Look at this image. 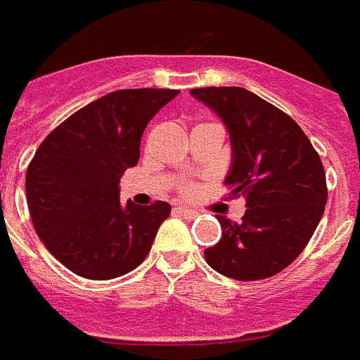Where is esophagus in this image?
<instances>
[{"mask_svg": "<svg viewBox=\"0 0 360 360\" xmlns=\"http://www.w3.org/2000/svg\"><path fill=\"white\" fill-rule=\"evenodd\" d=\"M175 212L183 216V218H186V220H192V218H195V216H198V210L186 209V207H177V209H175Z\"/></svg>", "mask_w": 360, "mask_h": 360, "instance_id": "obj_1", "label": "esophagus"}]
</instances>
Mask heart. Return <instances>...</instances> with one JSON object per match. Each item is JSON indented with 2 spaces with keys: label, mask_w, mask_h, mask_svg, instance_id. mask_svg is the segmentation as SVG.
Instances as JSON below:
<instances>
[{
  "label": "heart",
  "mask_w": 360,
  "mask_h": 360,
  "mask_svg": "<svg viewBox=\"0 0 360 360\" xmlns=\"http://www.w3.org/2000/svg\"><path fill=\"white\" fill-rule=\"evenodd\" d=\"M181 192H183V194H185V195H192L195 192V186L194 185H188V183H186V185H183Z\"/></svg>",
  "instance_id": "b5f03b06"
}]
</instances>
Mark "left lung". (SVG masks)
Wrapping results in <instances>:
<instances>
[{
  "label": "left lung",
  "mask_w": 360,
  "mask_h": 360,
  "mask_svg": "<svg viewBox=\"0 0 360 360\" xmlns=\"http://www.w3.org/2000/svg\"><path fill=\"white\" fill-rule=\"evenodd\" d=\"M190 94L214 110L229 131V198H246L242 221L218 216L220 242L207 264L238 281L285 270L314 235L327 203L320 155L286 112L240 86H205Z\"/></svg>",
  "instance_id": "8db88e82"
}]
</instances>
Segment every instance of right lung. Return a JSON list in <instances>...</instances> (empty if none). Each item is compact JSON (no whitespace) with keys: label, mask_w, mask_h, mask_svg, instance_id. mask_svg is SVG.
Segmentation results:
<instances>
[{"label":"right lung","mask_w":360,"mask_h":360,"mask_svg":"<svg viewBox=\"0 0 360 360\" xmlns=\"http://www.w3.org/2000/svg\"><path fill=\"white\" fill-rule=\"evenodd\" d=\"M179 90H116L79 109L44 139L25 195L44 246L77 276L107 281L142 264L170 203H120V177L140 157L146 125Z\"/></svg>","instance_id":"1"}]
</instances>
